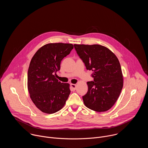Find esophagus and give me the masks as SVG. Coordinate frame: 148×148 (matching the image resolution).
Wrapping results in <instances>:
<instances>
[{
  "label": "esophagus",
  "instance_id": "obj_1",
  "mask_svg": "<svg viewBox=\"0 0 148 148\" xmlns=\"http://www.w3.org/2000/svg\"><path fill=\"white\" fill-rule=\"evenodd\" d=\"M71 90H73V91H75V89H76V87H77V86H76V84H71Z\"/></svg>",
  "mask_w": 148,
  "mask_h": 148
}]
</instances>
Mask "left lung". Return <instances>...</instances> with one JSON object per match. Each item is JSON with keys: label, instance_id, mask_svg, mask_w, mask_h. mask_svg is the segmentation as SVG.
I'll list each match as a JSON object with an SVG mask.
<instances>
[{"label": "left lung", "instance_id": "left-lung-1", "mask_svg": "<svg viewBox=\"0 0 148 148\" xmlns=\"http://www.w3.org/2000/svg\"><path fill=\"white\" fill-rule=\"evenodd\" d=\"M87 70L93 71L94 81L87 82L88 92L82 97L86 106L97 112L109 110L123 87L119 61L110 49L99 45H74Z\"/></svg>", "mask_w": 148, "mask_h": 148}]
</instances>
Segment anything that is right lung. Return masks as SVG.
I'll use <instances>...</instances> for the list:
<instances>
[{"label": "right lung", "instance_id": "obj_1", "mask_svg": "<svg viewBox=\"0 0 148 148\" xmlns=\"http://www.w3.org/2000/svg\"><path fill=\"white\" fill-rule=\"evenodd\" d=\"M74 46L69 43H49L32 57L27 73V88L33 102L41 111L53 114L62 108L70 94V84L56 77L61 60Z\"/></svg>", "mask_w": 148, "mask_h": 148}]
</instances>
